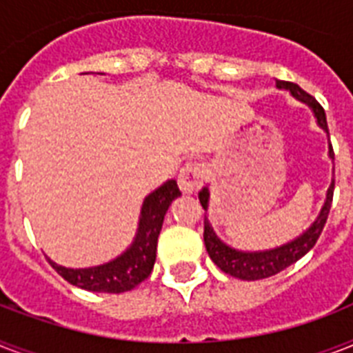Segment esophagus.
I'll return each instance as SVG.
<instances>
[{
	"label": "esophagus",
	"mask_w": 353,
	"mask_h": 353,
	"mask_svg": "<svg viewBox=\"0 0 353 353\" xmlns=\"http://www.w3.org/2000/svg\"><path fill=\"white\" fill-rule=\"evenodd\" d=\"M203 179H205L203 165H199V163H188V165L183 166L181 172H179L177 183H179L181 192L194 194L203 187Z\"/></svg>",
	"instance_id": "34e87169"
}]
</instances>
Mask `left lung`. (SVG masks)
<instances>
[{"label":"left lung","mask_w":353,"mask_h":353,"mask_svg":"<svg viewBox=\"0 0 353 353\" xmlns=\"http://www.w3.org/2000/svg\"><path fill=\"white\" fill-rule=\"evenodd\" d=\"M276 88H279V90L290 91L296 101L304 102V104H307V106L312 108L313 115L317 119V124L323 128L324 132L328 133L326 113H324L323 106H321L312 95H307L306 91L302 90V88H299L296 84H293V82H282V80H279V82H276ZM328 155L330 159H334V148H332V144H330ZM334 187L335 181H332L328 192H326V201H324L323 209H321L317 220L313 221L310 229H306V231L302 232V234L299 236V238H295L293 241H288L284 245L274 247V249H269V251L245 252L238 251V249H232L231 245H227L225 241H221L220 238H218V234H216L212 225H210L209 218L205 216L203 240L210 260H212L223 273L231 274L234 279L241 280L268 279V276H273V274L284 271L285 268H290L291 263H295L296 260H301V258L304 256L310 249H313V245L317 243L319 236H321L324 225H326V220H328L330 207H332V199H334ZM209 187H205L203 190L199 192V203H201V207H203L205 210L209 209Z\"/></svg>","instance_id":"obj_1"}]
</instances>
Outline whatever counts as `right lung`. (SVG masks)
Listing matches in <instances>:
<instances>
[{"instance_id": "obj_1", "label": "right lung", "mask_w": 353, "mask_h": 353, "mask_svg": "<svg viewBox=\"0 0 353 353\" xmlns=\"http://www.w3.org/2000/svg\"><path fill=\"white\" fill-rule=\"evenodd\" d=\"M177 196H181V192L177 188L176 179H170L144 198L139 216L137 234L133 238L132 245L112 262L95 268L69 269L54 263L51 258L47 260L69 284L79 285L82 290L97 291V293H124L133 290L144 279H148L154 269L157 238L163 227V220L166 210Z\"/></svg>"}]
</instances>
